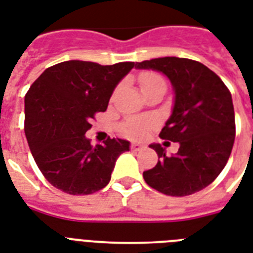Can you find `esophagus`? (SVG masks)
<instances>
[{"label": "esophagus", "mask_w": 253, "mask_h": 253, "mask_svg": "<svg viewBox=\"0 0 253 253\" xmlns=\"http://www.w3.org/2000/svg\"><path fill=\"white\" fill-rule=\"evenodd\" d=\"M144 148H146V146L142 143H136V142L131 143V150H134V151H142Z\"/></svg>", "instance_id": "esophagus-1"}]
</instances>
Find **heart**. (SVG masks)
Returning a JSON list of instances; mask_svg holds the SVG:
<instances>
[{"mask_svg":"<svg viewBox=\"0 0 253 253\" xmlns=\"http://www.w3.org/2000/svg\"><path fill=\"white\" fill-rule=\"evenodd\" d=\"M162 82L163 81H162L161 77H158L157 74H152V73H146V74L140 77V87H142V91L146 90V88H150L154 84H162ZM150 127H151V125L147 122L132 121V122H127L123 126V132L127 136H131V138H142L147 132Z\"/></svg>","mask_w":253,"mask_h":253,"instance_id":"1","label":"heart"}]
</instances>
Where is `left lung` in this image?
<instances>
[{
	"mask_svg": "<svg viewBox=\"0 0 253 253\" xmlns=\"http://www.w3.org/2000/svg\"><path fill=\"white\" fill-rule=\"evenodd\" d=\"M135 69L159 71L172 84V111L159 136L179 143L178 152L171 157L161 144H150L159 161L154 169L144 171V180L169 196L203 190L223 171L234 147L231 92L213 71L187 58H154L136 62Z\"/></svg>",
	"mask_w": 253,
	"mask_h": 253,
	"instance_id": "1",
	"label": "left lung"
}]
</instances>
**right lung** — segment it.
<instances>
[{
    "label": "right lung",
    "mask_w": 253,
    "mask_h": 253,
    "mask_svg": "<svg viewBox=\"0 0 253 253\" xmlns=\"http://www.w3.org/2000/svg\"><path fill=\"white\" fill-rule=\"evenodd\" d=\"M134 62L99 65L66 61L46 69L25 95V135L47 182L70 195H88L109 184L115 162L130 142L90 144L94 114L106 111L114 90Z\"/></svg>",
    "instance_id": "add662e5"
}]
</instances>
